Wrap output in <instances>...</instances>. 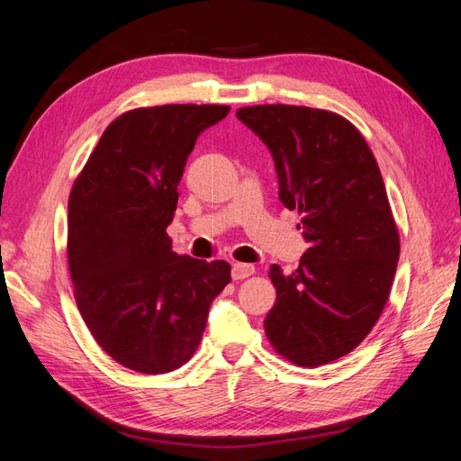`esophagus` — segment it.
<instances>
[{
    "label": "esophagus",
    "instance_id": "obj_1",
    "mask_svg": "<svg viewBox=\"0 0 461 461\" xmlns=\"http://www.w3.org/2000/svg\"><path fill=\"white\" fill-rule=\"evenodd\" d=\"M254 273H256V267L252 263H232L230 275H232L234 281H242V278L254 275Z\"/></svg>",
    "mask_w": 461,
    "mask_h": 461
}]
</instances>
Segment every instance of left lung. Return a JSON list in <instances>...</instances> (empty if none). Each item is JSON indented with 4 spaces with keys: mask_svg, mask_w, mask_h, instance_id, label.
<instances>
[{
    "mask_svg": "<svg viewBox=\"0 0 461 461\" xmlns=\"http://www.w3.org/2000/svg\"><path fill=\"white\" fill-rule=\"evenodd\" d=\"M236 117L269 148L278 198L298 209L310 244L296 271L271 267L276 302L265 334L292 364H330L367 337L394 281L400 239L379 165L354 124L330 111L276 104Z\"/></svg>",
    "mask_w": 461,
    "mask_h": 461,
    "instance_id": "8db88e82",
    "label": "left lung"
}]
</instances>
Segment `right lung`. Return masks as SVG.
<instances>
[{
    "instance_id": "right-lung-1",
    "label": "right lung",
    "mask_w": 461,
    "mask_h": 461,
    "mask_svg": "<svg viewBox=\"0 0 461 461\" xmlns=\"http://www.w3.org/2000/svg\"><path fill=\"white\" fill-rule=\"evenodd\" d=\"M227 105L132 109L102 134L68 198V269L95 342L117 364L159 375L185 366L209 305L230 283L227 261L173 252L186 159Z\"/></svg>"
}]
</instances>
